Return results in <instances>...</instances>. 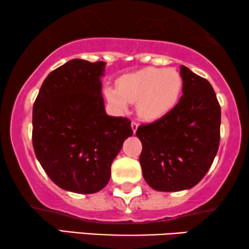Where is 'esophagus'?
I'll return each mask as SVG.
<instances>
[{"label":"esophagus","mask_w":249,"mask_h":249,"mask_svg":"<svg viewBox=\"0 0 249 249\" xmlns=\"http://www.w3.org/2000/svg\"><path fill=\"white\" fill-rule=\"evenodd\" d=\"M131 126H132V130H133V133H135V132H137V130H138V126H139V124H138L137 122H132Z\"/></svg>","instance_id":"obj_1"}]
</instances>
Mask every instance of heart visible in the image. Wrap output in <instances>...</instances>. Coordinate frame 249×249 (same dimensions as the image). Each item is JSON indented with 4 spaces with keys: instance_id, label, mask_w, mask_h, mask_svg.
<instances>
[{
    "instance_id": "heart-1",
    "label": "heart",
    "mask_w": 249,
    "mask_h": 249,
    "mask_svg": "<svg viewBox=\"0 0 249 249\" xmlns=\"http://www.w3.org/2000/svg\"><path fill=\"white\" fill-rule=\"evenodd\" d=\"M118 88L107 87V100L125 111L128 102H138L137 111L146 121L163 117L175 108L182 90V78L174 69L147 68L118 80Z\"/></svg>"
}]
</instances>
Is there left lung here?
Here are the masks:
<instances>
[{
    "label": "left lung",
    "instance_id": "1",
    "mask_svg": "<svg viewBox=\"0 0 249 249\" xmlns=\"http://www.w3.org/2000/svg\"><path fill=\"white\" fill-rule=\"evenodd\" d=\"M182 95L157 121L138 127L144 180L161 192L194 187L206 176L221 139V107L209 81L181 65Z\"/></svg>",
    "mask_w": 249,
    "mask_h": 249
}]
</instances>
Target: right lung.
<instances>
[{"instance_id":"add662e5","label":"right lung","mask_w":249,"mask_h":249,"mask_svg":"<svg viewBox=\"0 0 249 249\" xmlns=\"http://www.w3.org/2000/svg\"><path fill=\"white\" fill-rule=\"evenodd\" d=\"M106 63L74 58L52 71L33 106L32 141L48 177L65 191L92 194L133 134L125 117L107 115L101 93Z\"/></svg>"}]
</instances>
